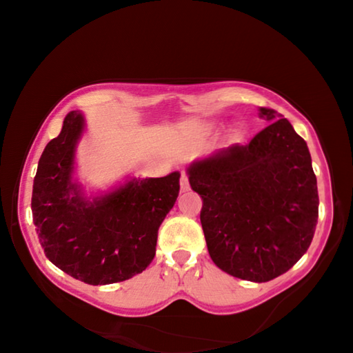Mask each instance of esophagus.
<instances>
[{
	"instance_id": "esophagus-1",
	"label": "esophagus",
	"mask_w": 353,
	"mask_h": 353,
	"mask_svg": "<svg viewBox=\"0 0 353 353\" xmlns=\"http://www.w3.org/2000/svg\"><path fill=\"white\" fill-rule=\"evenodd\" d=\"M181 190L183 191H188L190 190V182H188V176L185 174V172L182 171V176H181Z\"/></svg>"
}]
</instances>
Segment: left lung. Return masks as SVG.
Returning a JSON list of instances; mask_svg holds the SVG:
<instances>
[{
  "instance_id": "left-lung-1",
  "label": "left lung",
  "mask_w": 353,
  "mask_h": 353,
  "mask_svg": "<svg viewBox=\"0 0 353 353\" xmlns=\"http://www.w3.org/2000/svg\"><path fill=\"white\" fill-rule=\"evenodd\" d=\"M270 121L249 145H232L190 163L191 188L202 198L201 224L219 270L270 282L291 270L312 244L318 183L305 140L288 119L260 107Z\"/></svg>"
}]
</instances>
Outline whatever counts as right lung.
<instances>
[{
    "instance_id": "obj_1",
    "label": "right lung",
    "mask_w": 353,
    "mask_h": 353,
    "mask_svg": "<svg viewBox=\"0 0 353 353\" xmlns=\"http://www.w3.org/2000/svg\"><path fill=\"white\" fill-rule=\"evenodd\" d=\"M85 117L71 110L48 143L32 187V218L51 263L88 285H109L143 272L152 261L160 224L179 196L181 172L129 177L87 196L74 179Z\"/></svg>"
}]
</instances>
